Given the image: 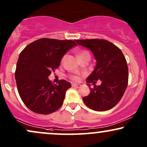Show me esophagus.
I'll use <instances>...</instances> for the list:
<instances>
[{
	"label": "esophagus",
	"mask_w": 147,
	"mask_h": 147,
	"mask_svg": "<svg viewBox=\"0 0 147 147\" xmlns=\"http://www.w3.org/2000/svg\"><path fill=\"white\" fill-rule=\"evenodd\" d=\"M72 86L76 87V88H80L81 86H82V85H81V84H72Z\"/></svg>",
	"instance_id": "obj_1"
}]
</instances>
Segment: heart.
Instances as JSON below:
<instances>
[{
    "instance_id": "obj_1",
    "label": "heart",
    "mask_w": 147,
    "mask_h": 147,
    "mask_svg": "<svg viewBox=\"0 0 147 147\" xmlns=\"http://www.w3.org/2000/svg\"><path fill=\"white\" fill-rule=\"evenodd\" d=\"M85 54H88V52H87L86 51H82L81 52H79V57L81 56V55H85ZM70 78H71V79H72V80L74 81H78L79 80V77H77V76H75V75H72L70 77Z\"/></svg>"
}]
</instances>
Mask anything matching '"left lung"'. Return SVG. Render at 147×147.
I'll list each match as a JSON object with an SVG mask.
<instances>
[{
    "label": "left lung",
    "mask_w": 147,
    "mask_h": 147,
    "mask_svg": "<svg viewBox=\"0 0 147 147\" xmlns=\"http://www.w3.org/2000/svg\"><path fill=\"white\" fill-rule=\"evenodd\" d=\"M79 45L88 48L93 54L96 65L88 77L90 94L83 97L88 107L96 111H105L113 108L122 99L128 85L129 70L122 52L113 43L104 39L75 40ZM101 80L99 86L94 84ZM92 83L94 88H90Z\"/></svg>",
    "instance_id": "obj_1"
}]
</instances>
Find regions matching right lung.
Listing matches in <instances>:
<instances>
[{"instance_id":"1","label":"right lung","mask_w":147,"mask_h":147,"mask_svg":"<svg viewBox=\"0 0 147 147\" xmlns=\"http://www.w3.org/2000/svg\"><path fill=\"white\" fill-rule=\"evenodd\" d=\"M76 45L71 40L40 38L21 52L15 79L18 94L30 110L47 115L62 106L65 92L71 84L63 79L53 84L48 76L59 66L67 51Z\"/></svg>"}]
</instances>
